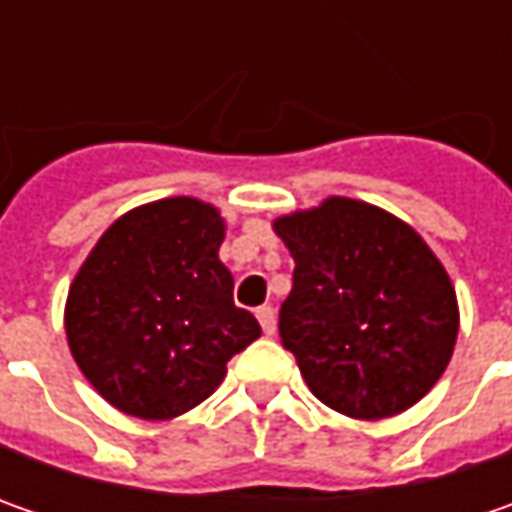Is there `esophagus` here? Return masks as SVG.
<instances>
[{"mask_svg": "<svg viewBox=\"0 0 512 512\" xmlns=\"http://www.w3.org/2000/svg\"><path fill=\"white\" fill-rule=\"evenodd\" d=\"M256 319H259V325L265 330V336H273V333H276V310H273V307H259V310H256Z\"/></svg>", "mask_w": 512, "mask_h": 512, "instance_id": "1", "label": "esophagus"}]
</instances>
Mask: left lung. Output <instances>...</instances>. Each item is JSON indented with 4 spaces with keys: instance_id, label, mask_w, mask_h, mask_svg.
Returning a JSON list of instances; mask_svg holds the SVG:
<instances>
[{
    "instance_id": "obj_1",
    "label": "left lung",
    "mask_w": 512,
    "mask_h": 512,
    "mask_svg": "<svg viewBox=\"0 0 512 512\" xmlns=\"http://www.w3.org/2000/svg\"><path fill=\"white\" fill-rule=\"evenodd\" d=\"M293 256L279 336L310 393L350 419H387L430 393L459 336L456 290L393 213L347 196L273 222Z\"/></svg>"
}]
</instances>
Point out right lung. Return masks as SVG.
<instances>
[{
	"label": "right lung",
	"mask_w": 512,
	"mask_h": 512,
	"mask_svg": "<svg viewBox=\"0 0 512 512\" xmlns=\"http://www.w3.org/2000/svg\"><path fill=\"white\" fill-rule=\"evenodd\" d=\"M225 219L193 196L133 207L102 233L68 290L73 359L116 410L165 422L202 404L262 336L219 262Z\"/></svg>",
	"instance_id": "right-lung-1"
}]
</instances>
